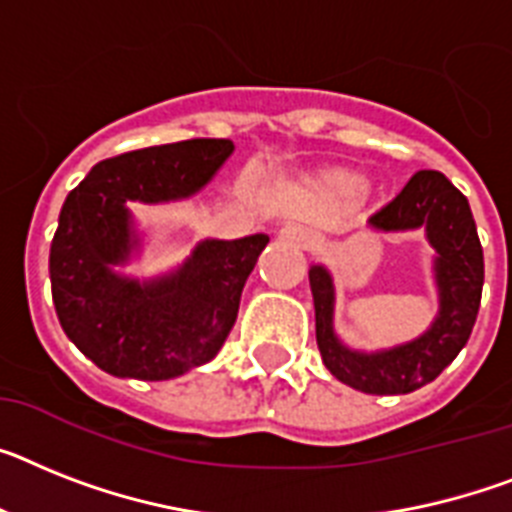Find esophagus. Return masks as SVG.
<instances>
[{"instance_id": "34e87169", "label": "esophagus", "mask_w": 512, "mask_h": 512, "mask_svg": "<svg viewBox=\"0 0 512 512\" xmlns=\"http://www.w3.org/2000/svg\"><path fill=\"white\" fill-rule=\"evenodd\" d=\"M278 236H281L283 242L296 244V247H309V242H312V234H309L307 229H302V226H294V223L283 226V229L278 231Z\"/></svg>"}]
</instances>
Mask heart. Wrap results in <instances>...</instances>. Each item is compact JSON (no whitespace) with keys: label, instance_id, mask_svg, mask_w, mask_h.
Wrapping results in <instances>:
<instances>
[{"label":"heart","instance_id":"1","mask_svg":"<svg viewBox=\"0 0 512 512\" xmlns=\"http://www.w3.org/2000/svg\"><path fill=\"white\" fill-rule=\"evenodd\" d=\"M330 187L336 192H341V195H354V192H359V187H362V179L356 174H349V171H336V174L328 176Z\"/></svg>","mask_w":512,"mask_h":512}]
</instances>
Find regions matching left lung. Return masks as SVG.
Wrapping results in <instances>:
<instances>
[{"label":"left lung","mask_w":512,"mask_h":512,"mask_svg":"<svg viewBox=\"0 0 512 512\" xmlns=\"http://www.w3.org/2000/svg\"><path fill=\"white\" fill-rule=\"evenodd\" d=\"M377 231H409L424 226L437 249L440 317L422 338L382 351L354 354L333 336V286L322 268L309 270L315 296L317 349L333 377L372 395H403L424 388L453 362L474 330L484 286V252L476 223L461 190L440 171H416L406 187L369 216Z\"/></svg>","instance_id":"8db88e82"}]
</instances>
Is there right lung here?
Wrapping results in <instances>:
<instances>
[{
	"label": "right lung",
	"mask_w": 512,
	"mask_h": 512,
	"mask_svg": "<svg viewBox=\"0 0 512 512\" xmlns=\"http://www.w3.org/2000/svg\"><path fill=\"white\" fill-rule=\"evenodd\" d=\"M234 143L192 137L96 163L67 195L51 239V299L64 333L103 372L171 380L210 362L229 336L268 236L203 242L179 273L140 286L111 273L130 252L127 200H174L216 174Z\"/></svg>",
	"instance_id": "add662e5"
}]
</instances>
